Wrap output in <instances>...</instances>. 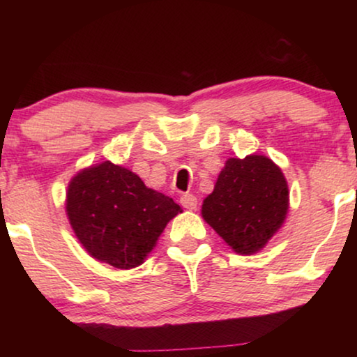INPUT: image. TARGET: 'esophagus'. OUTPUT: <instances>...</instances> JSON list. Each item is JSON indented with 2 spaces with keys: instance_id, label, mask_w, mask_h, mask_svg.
<instances>
[{
  "instance_id": "1",
  "label": "esophagus",
  "mask_w": 357,
  "mask_h": 357,
  "mask_svg": "<svg viewBox=\"0 0 357 357\" xmlns=\"http://www.w3.org/2000/svg\"><path fill=\"white\" fill-rule=\"evenodd\" d=\"M180 203H182V206L187 209H197V206H198V199L192 193L182 195V197H180Z\"/></svg>"
}]
</instances>
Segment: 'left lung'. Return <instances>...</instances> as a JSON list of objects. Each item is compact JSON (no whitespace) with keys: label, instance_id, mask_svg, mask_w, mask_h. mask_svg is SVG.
<instances>
[{"label":"left lung","instance_id":"obj_1","mask_svg":"<svg viewBox=\"0 0 357 357\" xmlns=\"http://www.w3.org/2000/svg\"><path fill=\"white\" fill-rule=\"evenodd\" d=\"M289 209L281 169L266 155L231 158L219 174L202 216L238 255L261 250L280 231Z\"/></svg>","mask_w":357,"mask_h":357}]
</instances>
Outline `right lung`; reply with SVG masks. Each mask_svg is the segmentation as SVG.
I'll return each mask as SVG.
<instances>
[{
  "label": "right lung",
  "mask_w": 357,
  "mask_h": 357,
  "mask_svg": "<svg viewBox=\"0 0 357 357\" xmlns=\"http://www.w3.org/2000/svg\"><path fill=\"white\" fill-rule=\"evenodd\" d=\"M182 208L110 160L71 178L66 214L77 241L96 260L119 270L139 266Z\"/></svg>",
  "instance_id": "obj_1"
}]
</instances>
